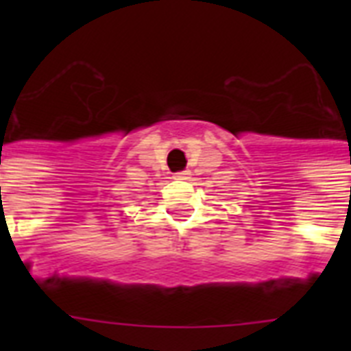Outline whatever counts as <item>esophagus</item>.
<instances>
[{
  "label": "esophagus",
  "mask_w": 351,
  "mask_h": 351,
  "mask_svg": "<svg viewBox=\"0 0 351 351\" xmlns=\"http://www.w3.org/2000/svg\"><path fill=\"white\" fill-rule=\"evenodd\" d=\"M175 180H189V171H180V173H175L173 176Z\"/></svg>",
  "instance_id": "1"
}]
</instances>
